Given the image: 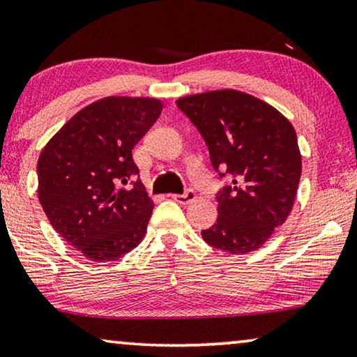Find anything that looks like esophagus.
<instances>
[{
  "label": "esophagus",
  "mask_w": 357,
  "mask_h": 357,
  "mask_svg": "<svg viewBox=\"0 0 357 357\" xmlns=\"http://www.w3.org/2000/svg\"><path fill=\"white\" fill-rule=\"evenodd\" d=\"M195 197H197L195 195V190L194 189H188V190L184 192V194H174V195H172V199L174 202L181 203V205H188V203L195 200Z\"/></svg>",
  "instance_id": "obj_1"
}]
</instances>
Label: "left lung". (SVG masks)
Segmentation results:
<instances>
[{"label": "left lung", "mask_w": 357, "mask_h": 357, "mask_svg": "<svg viewBox=\"0 0 357 357\" xmlns=\"http://www.w3.org/2000/svg\"><path fill=\"white\" fill-rule=\"evenodd\" d=\"M176 106L199 130L219 178L218 220L202 230L209 246L230 254L259 250L289 216L302 174L296 130L265 101L238 90L179 98Z\"/></svg>", "instance_id": "left-lung-1"}]
</instances>
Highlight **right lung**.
<instances>
[{"label": "right lung", "mask_w": 357, "mask_h": 357, "mask_svg": "<svg viewBox=\"0 0 357 357\" xmlns=\"http://www.w3.org/2000/svg\"><path fill=\"white\" fill-rule=\"evenodd\" d=\"M162 112L155 98L107 97L73 116L38 160V197L68 245L93 262L137 248L154 203L132 151Z\"/></svg>", "instance_id": "add662e5"}]
</instances>
